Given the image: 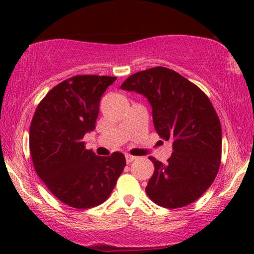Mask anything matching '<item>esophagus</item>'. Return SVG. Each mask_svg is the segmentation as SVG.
I'll return each instance as SVG.
<instances>
[{
  "label": "esophagus",
  "mask_w": 254,
  "mask_h": 254,
  "mask_svg": "<svg viewBox=\"0 0 254 254\" xmlns=\"http://www.w3.org/2000/svg\"><path fill=\"white\" fill-rule=\"evenodd\" d=\"M125 157H126V162L128 163V164L133 162L134 159H136V157H135V156H131V155H129V154H126V156H125Z\"/></svg>",
  "instance_id": "obj_1"
}]
</instances>
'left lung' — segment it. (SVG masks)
Segmentation results:
<instances>
[{"label": "left lung", "instance_id": "8db88e82", "mask_svg": "<svg viewBox=\"0 0 254 254\" xmlns=\"http://www.w3.org/2000/svg\"><path fill=\"white\" fill-rule=\"evenodd\" d=\"M120 88L148 99L156 131L163 140L172 142L168 163L149 157L155 171L145 187L148 196L171 209L194 202L209 189L221 164V124L209 98L165 67L133 74Z\"/></svg>", "mask_w": 254, "mask_h": 254}]
</instances>
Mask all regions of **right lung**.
Returning a JSON list of instances; mask_svg holds the SVG:
<instances>
[{
  "label": "right lung",
  "mask_w": 254,
  "mask_h": 254,
  "mask_svg": "<svg viewBox=\"0 0 254 254\" xmlns=\"http://www.w3.org/2000/svg\"><path fill=\"white\" fill-rule=\"evenodd\" d=\"M117 77L77 75L59 83L38 105L30 126V152L37 175L52 194L76 209L107 200L126 166L121 152L107 157L85 149L96 128L100 97Z\"/></svg>",
  "instance_id": "1"
}]
</instances>
